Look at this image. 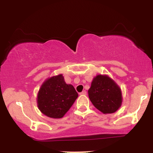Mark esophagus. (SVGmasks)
Here are the masks:
<instances>
[{"mask_svg": "<svg viewBox=\"0 0 153 153\" xmlns=\"http://www.w3.org/2000/svg\"><path fill=\"white\" fill-rule=\"evenodd\" d=\"M80 95H86L87 94V92L85 91H82L81 93H80Z\"/></svg>", "mask_w": 153, "mask_h": 153, "instance_id": "34e87169", "label": "esophagus"}]
</instances>
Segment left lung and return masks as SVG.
I'll list each match as a JSON object with an SVG mask.
<instances>
[{
  "mask_svg": "<svg viewBox=\"0 0 153 153\" xmlns=\"http://www.w3.org/2000/svg\"><path fill=\"white\" fill-rule=\"evenodd\" d=\"M88 93L93 105L104 114L114 113L122 106L121 88L107 75L94 77Z\"/></svg>",
  "mask_w": 153,
  "mask_h": 153,
  "instance_id": "obj_1",
  "label": "left lung"
}]
</instances>
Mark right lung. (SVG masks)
<instances>
[{"mask_svg":"<svg viewBox=\"0 0 153 153\" xmlns=\"http://www.w3.org/2000/svg\"><path fill=\"white\" fill-rule=\"evenodd\" d=\"M78 94L71 84H67L62 74L45 80L37 94V106L47 117L60 119L73 106Z\"/></svg>","mask_w":153,"mask_h":153,"instance_id":"1","label":"right lung"}]
</instances>
